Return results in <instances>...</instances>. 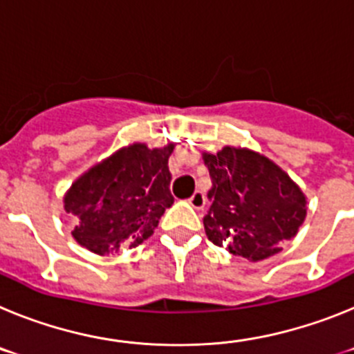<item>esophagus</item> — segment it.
I'll use <instances>...</instances> for the list:
<instances>
[{
    "label": "esophagus",
    "instance_id": "obj_1",
    "mask_svg": "<svg viewBox=\"0 0 354 354\" xmlns=\"http://www.w3.org/2000/svg\"><path fill=\"white\" fill-rule=\"evenodd\" d=\"M187 202L192 204V207L202 209V207H204V205H205V196H204V193L198 192V189H196V192L193 193L192 196H189V200H187Z\"/></svg>",
    "mask_w": 354,
    "mask_h": 354
}]
</instances>
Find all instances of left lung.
I'll use <instances>...</instances> for the list:
<instances>
[{
    "label": "left lung",
    "instance_id": "left-lung-1",
    "mask_svg": "<svg viewBox=\"0 0 354 354\" xmlns=\"http://www.w3.org/2000/svg\"><path fill=\"white\" fill-rule=\"evenodd\" d=\"M204 162L212 179L204 227L216 246L257 262L280 252V243L298 234L306 196L271 159L223 147L216 154L205 152Z\"/></svg>",
    "mask_w": 354,
    "mask_h": 354
}]
</instances>
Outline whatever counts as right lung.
Listing matches in <instances>:
<instances>
[{"instance_id": "right-lung-1", "label": "right lung", "mask_w": 354, "mask_h": 354, "mask_svg": "<svg viewBox=\"0 0 354 354\" xmlns=\"http://www.w3.org/2000/svg\"><path fill=\"white\" fill-rule=\"evenodd\" d=\"M174 147L133 143L84 171L64 196L65 212L77 218L72 237L97 255L136 248L149 239L174 204L168 170Z\"/></svg>"}]
</instances>
